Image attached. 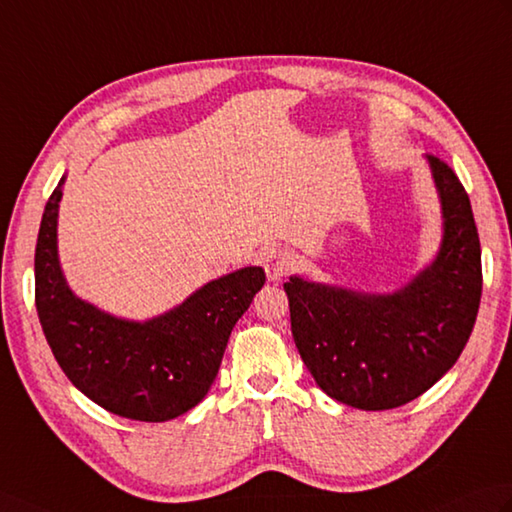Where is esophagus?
I'll list each match as a JSON object with an SVG mask.
<instances>
[{
	"instance_id": "obj_1",
	"label": "esophagus",
	"mask_w": 512,
	"mask_h": 512,
	"mask_svg": "<svg viewBox=\"0 0 512 512\" xmlns=\"http://www.w3.org/2000/svg\"><path fill=\"white\" fill-rule=\"evenodd\" d=\"M264 268L270 281H281L292 272L294 257L288 251H283V248H272L264 257Z\"/></svg>"
}]
</instances>
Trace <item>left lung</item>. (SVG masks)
Instances as JSON below:
<instances>
[{"label": "left lung", "instance_id": "left-lung-1", "mask_svg": "<svg viewBox=\"0 0 512 512\" xmlns=\"http://www.w3.org/2000/svg\"><path fill=\"white\" fill-rule=\"evenodd\" d=\"M445 235L436 261L395 294H355L290 277L292 336L316 384L358 410L421 397L460 358L482 296L480 237L469 196L430 154Z\"/></svg>", "mask_w": 512, "mask_h": 512}]
</instances>
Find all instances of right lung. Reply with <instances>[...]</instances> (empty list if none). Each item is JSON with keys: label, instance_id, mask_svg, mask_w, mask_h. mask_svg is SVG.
<instances>
[{"label": "right lung", "instance_id": "1", "mask_svg": "<svg viewBox=\"0 0 512 512\" xmlns=\"http://www.w3.org/2000/svg\"><path fill=\"white\" fill-rule=\"evenodd\" d=\"M63 183L65 176L47 200L34 251V303L58 366L117 417L146 423L181 417L209 392L231 329L266 283V272L235 270L148 323L113 318L76 299L58 266Z\"/></svg>", "mask_w": 512, "mask_h": 512}]
</instances>
